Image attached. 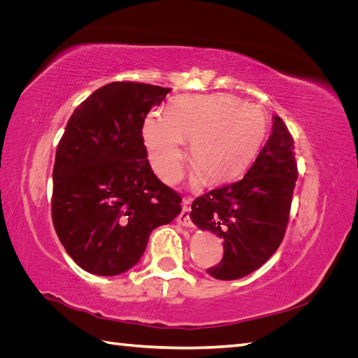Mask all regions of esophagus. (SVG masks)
<instances>
[{
	"label": "esophagus",
	"mask_w": 358,
	"mask_h": 358,
	"mask_svg": "<svg viewBox=\"0 0 358 358\" xmlns=\"http://www.w3.org/2000/svg\"><path fill=\"white\" fill-rule=\"evenodd\" d=\"M189 210H191V208H189V199H183V201H182V212L178 216L179 224L185 225V227H194V224H192V221L189 218Z\"/></svg>",
	"instance_id": "esophagus-1"
}]
</instances>
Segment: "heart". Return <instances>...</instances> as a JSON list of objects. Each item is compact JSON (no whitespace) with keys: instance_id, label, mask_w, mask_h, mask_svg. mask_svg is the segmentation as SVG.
Here are the masks:
<instances>
[{"instance_id":"1","label":"heart","mask_w":358,"mask_h":358,"mask_svg":"<svg viewBox=\"0 0 358 358\" xmlns=\"http://www.w3.org/2000/svg\"><path fill=\"white\" fill-rule=\"evenodd\" d=\"M267 115L257 104L227 94L188 95L173 100L166 113L150 112L142 137L157 175L176 182L183 169V142L196 176L209 183L236 178L251 164L267 136Z\"/></svg>"}]
</instances>
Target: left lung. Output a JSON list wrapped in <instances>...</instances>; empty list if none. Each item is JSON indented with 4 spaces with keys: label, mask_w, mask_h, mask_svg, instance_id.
Instances as JSON below:
<instances>
[{
    "label": "left lung",
    "mask_w": 358,
    "mask_h": 358,
    "mask_svg": "<svg viewBox=\"0 0 358 358\" xmlns=\"http://www.w3.org/2000/svg\"><path fill=\"white\" fill-rule=\"evenodd\" d=\"M297 176L294 140L273 116L272 134L246 175L192 201V222L224 245L220 264L208 268L210 276L241 279L273 255L287 230Z\"/></svg>",
    "instance_id": "1"
}]
</instances>
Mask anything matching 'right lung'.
<instances>
[{
  "label": "right lung",
  "mask_w": 358,
  "mask_h": 358,
  "mask_svg": "<svg viewBox=\"0 0 358 358\" xmlns=\"http://www.w3.org/2000/svg\"><path fill=\"white\" fill-rule=\"evenodd\" d=\"M170 88L113 82L69 119L53 166L52 221L86 272L115 276L140 262L154 229L180 213V196L149 166L142 125Z\"/></svg>",
  "instance_id": "obj_1"
}]
</instances>
